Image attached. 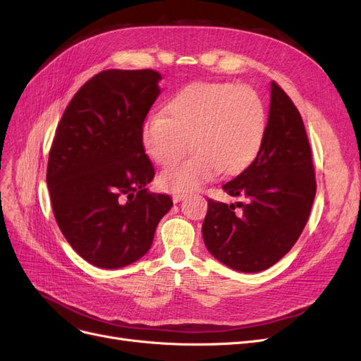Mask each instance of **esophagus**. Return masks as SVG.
Returning <instances> with one entry per match:
<instances>
[{
    "mask_svg": "<svg viewBox=\"0 0 361 361\" xmlns=\"http://www.w3.org/2000/svg\"><path fill=\"white\" fill-rule=\"evenodd\" d=\"M185 197H187V194H183V192H178V194H173V195H171V199H173L174 203H179V202L183 200Z\"/></svg>",
    "mask_w": 361,
    "mask_h": 361,
    "instance_id": "1",
    "label": "esophagus"
}]
</instances>
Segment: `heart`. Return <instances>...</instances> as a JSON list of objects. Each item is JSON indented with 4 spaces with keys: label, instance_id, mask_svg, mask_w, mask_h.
I'll list each match as a JSON object with an SVG mask.
<instances>
[{
    "label": "heart",
    "instance_id": "1",
    "mask_svg": "<svg viewBox=\"0 0 361 361\" xmlns=\"http://www.w3.org/2000/svg\"><path fill=\"white\" fill-rule=\"evenodd\" d=\"M267 125V108L255 89L197 81L170 97L166 117L146 118L141 145L152 161L167 167L187 154L190 143L194 155L158 178L164 191L188 192L214 180L220 171L226 176L244 171L259 154Z\"/></svg>",
    "mask_w": 361,
    "mask_h": 361
}]
</instances>
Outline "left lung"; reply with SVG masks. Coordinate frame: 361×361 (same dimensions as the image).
<instances>
[{
	"mask_svg": "<svg viewBox=\"0 0 361 361\" xmlns=\"http://www.w3.org/2000/svg\"><path fill=\"white\" fill-rule=\"evenodd\" d=\"M223 190L241 202L227 204L207 199L202 233L211 255L243 272H259L277 264L309 220L316 179L301 114L274 81L259 154Z\"/></svg>",
	"mask_w": 361,
	"mask_h": 361,
	"instance_id": "obj_1",
	"label": "left lung"
}]
</instances>
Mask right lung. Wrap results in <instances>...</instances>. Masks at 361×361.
Listing matches in <instances>:
<instances>
[{"label":"right lung","instance_id":"add662e5","mask_svg":"<svg viewBox=\"0 0 361 361\" xmlns=\"http://www.w3.org/2000/svg\"><path fill=\"white\" fill-rule=\"evenodd\" d=\"M154 69H108L75 93L56 129L47 183L61 233L97 268L143 257L170 195L150 192L154 164L141 128L159 94Z\"/></svg>","mask_w":361,"mask_h":361}]
</instances>
